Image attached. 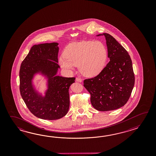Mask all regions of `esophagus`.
Segmentation results:
<instances>
[{
	"instance_id": "esophagus-1",
	"label": "esophagus",
	"mask_w": 156,
	"mask_h": 156,
	"mask_svg": "<svg viewBox=\"0 0 156 156\" xmlns=\"http://www.w3.org/2000/svg\"><path fill=\"white\" fill-rule=\"evenodd\" d=\"M76 81L79 82V83H81L82 82V79H80V78H79V77H76Z\"/></svg>"
}]
</instances>
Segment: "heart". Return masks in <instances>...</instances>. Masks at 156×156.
Instances as JSON below:
<instances>
[{
    "label": "heart",
    "mask_w": 156,
    "mask_h": 156,
    "mask_svg": "<svg viewBox=\"0 0 156 156\" xmlns=\"http://www.w3.org/2000/svg\"><path fill=\"white\" fill-rule=\"evenodd\" d=\"M108 57L106 47L100 41H82L67 45L63 56L58 59L60 66L71 73L78 65L80 71L86 76H96L105 65Z\"/></svg>",
    "instance_id": "heart-1"
}]
</instances>
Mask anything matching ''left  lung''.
<instances>
[{
  "instance_id": "1",
  "label": "left lung",
  "mask_w": 156,
  "mask_h": 156,
  "mask_svg": "<svg viewBox=\"0 0 156 156\" xmlns=\"http://www.w3.org/2000/svg\"><path fill=\"white\" fill-rule=\"evenodd\" d=\"M104 36L110 61L98 75L85 80L83 86L91 95L93 107L99 111L106 112L124 106L129 99L135 77L132 62L129 54L113 36Z\"/></svg>"
}]
</instances>
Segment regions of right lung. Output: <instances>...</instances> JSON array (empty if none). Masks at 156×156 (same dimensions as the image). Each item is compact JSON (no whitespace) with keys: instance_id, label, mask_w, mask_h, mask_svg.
<instances>
[{"instance_id":"add662e5","label":"right lung","mask_w":156,"mask_h":156,"mask_svg":"<svg viewBox=\"0 0 156 156\" xmlns=\"http://www.w3.org/2000/svg\"><path fill=\"white\" fill-rule=\"evenodd\" d=\"M58 43H42L32 47L21 63L20 71L21 96L30 112L42 119L56 120L65 116L70 106L69 89L75 77L57 75ZM40 73L48 79L44 96L33 84L35 74Z\"/></svg>"}]
</instances>
